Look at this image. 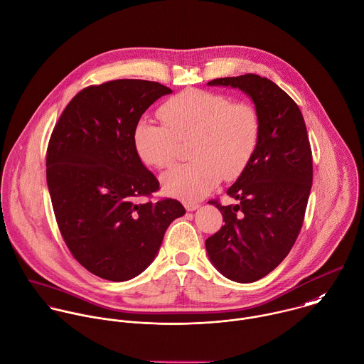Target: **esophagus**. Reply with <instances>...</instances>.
<instances>
[{
  "instance_id": "34e87169",
  "label": "esophagus",
  "mask_w": 364,
  "mask_h": 364,
  "mask_svg": "<svg viewBox=\"0 0 364 364\" xmlns=\"http://www.w3.org/2000/svg\"><path fill=\"white\" fill-rule=\"evenodd\" d=\"M184 207H186L187 211H194L200 207V204L196 203V201H184Z\"/></svg>"
}]
</instances>
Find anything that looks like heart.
I'll list each match as a JSON object with an SVG mask.
<instances>
[{"label": "heart", "mask_w": 364, "mask_h": 364, "mask_svg": "<svg viewBox=\"0 0 364 364\" xmlns=\"http://www.w3.org/2000/svg\"><path fill=\"white\" fill-rule=\"evenodd\" d=\"M164 124L140 120L133 132L139 159L167 168L178 157L180 143H190L193 161L168 170L161 184L168 196L197 201L214 190L223 176L238 177L251 163L261 139V116L248 102L225 93L186 89L159 110Z\"/></svg>", "instance_id": "heart-1"}]
</instances>
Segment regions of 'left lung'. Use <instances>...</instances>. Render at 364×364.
Segmentation results:
<instances>
[{"instance_id":"1","label":"left lung","mask_w":364,"mask_h":364,"mask_svg":"<svg viewBox=\"0 0 364 364\" xmlns=\"http://www.w3.org/2000/svg\"><path fill=\"white\" fill-rule=\"evenodd\" d=\"M208 85L240 87L261 116L258 149L227 191L238 203L208 201L225 224L205 241L211 262L224 277L255 282L285 259L304 225L314 178L306 124L295 100L267 77L245 73Z\"/></svg>"}]
</instances>
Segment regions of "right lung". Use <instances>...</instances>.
<instances>
[{
  "instance_id": "1",
  "label": "right lung",
  "mask_w": 364,
  "mask_h": 364,
  "mask_svg": "<svg viewBox=\"0 0 364 364\" xmlns=\"http://www.w3.org/2000/svg\"><path fill=\"white\" fill-rule=\"evenodd\" d=\"M167 93L170 87L141 79L90 85L52 130L46 183L58 228L73 258L102 279L143 272L168 225L186 213L177 200H150L160 184L133 143L141 114Z\"/></svg>"
}]
</instances>
